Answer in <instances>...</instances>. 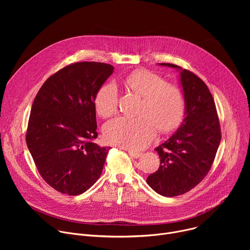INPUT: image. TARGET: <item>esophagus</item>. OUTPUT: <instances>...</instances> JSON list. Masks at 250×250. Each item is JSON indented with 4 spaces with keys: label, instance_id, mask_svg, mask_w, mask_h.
Listing matches in <instances>:
<instances>
[{
    "label": "esophagus",
    "instance_id": "34e87169",
    "mask_svg": "<svg viewBox=\"0 0 250 250\" xmlns=\"http://www.w3.org/2000/svg\"><path fill=\"white\" fill-rule=\"evenodd\" d=\"M128 154L129 156H131L132 158H139L141 156V153L140 152H134V151H128Z\"/></svg>",
    "mask_w": 250,
    "mask_h": 250
}]
</instances>
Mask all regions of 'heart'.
Returning a JSON list of instances; mask_svg holds the SVG:
<instances>
[{
	"label": "heart",
	"mask_w": 250,
	"mask_h": 250,
	"mask_svg": "<svg viewBox=\"0 0 250 250\" xmlns=\"http://www.w3.org/2000/svg\"><path fill=\"white\" fill-rule=\"evenodd\" d=\"M126 85L144 97L138 117L123 116L106 123L104 136L111 145L137 151L146 147L154 139L157 128L169 131L181 122L185 109L182 90L177 85L165 83L157 74L146 70L131 73ZM119 90L115 83L100 88L95 98L97 113L108 118L118 111Z\"/></svg>",
	"instance_id": "obj_1"
}]
</instances>
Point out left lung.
I'll list each match as a JSON object with an SVG mask.
<instances>
[{"label": "left lung", "instance_id": "1", "mask_svg": "<svg viewBox=\"0 0 250 250\" xmlns=\"http://www.w3.org/2000/svg\"><path fill=\"white\" fill-rule=\"evenodd\" d=\"M185 100L184 120L178 129L155 148L160 166L146 182L159 195L176 197L197 186L209 171L221 142L216 104L207 85L195 74L175 64Z\"/></svg>", "mask_w": 250, "mask_h": 250}]
</instances>
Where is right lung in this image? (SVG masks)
Here are the masks:
<instances>
[{
  "label": "right lung",
  "instance_id": "1",
  "mask_svg": "<svg viewBox=\"0 0 250 250\" xmlns=\"http://www.w3.org/2000/svg\"><path fill=\"white\" fill-rule=\"evenodd\" d=\"M114 69L71 64L49 77L33 101L26 145L42 177L60 193L80 195L101 176L111 147L91 141L98 135L95 98Z\"/></svg>",
  "mask_w": 250,
  "mask_h": 250
}]
</instances>
